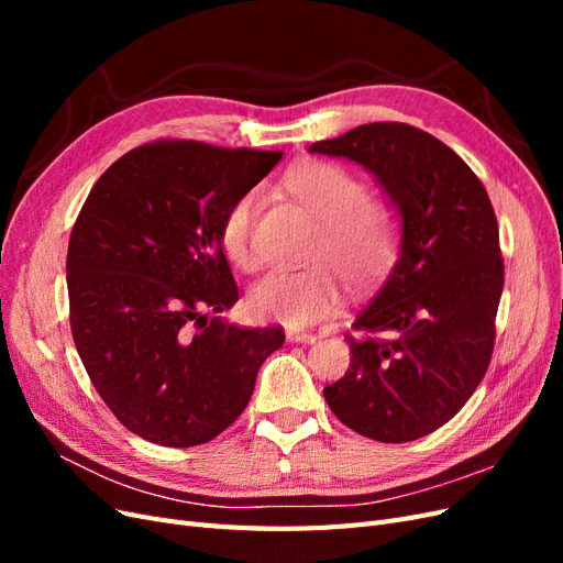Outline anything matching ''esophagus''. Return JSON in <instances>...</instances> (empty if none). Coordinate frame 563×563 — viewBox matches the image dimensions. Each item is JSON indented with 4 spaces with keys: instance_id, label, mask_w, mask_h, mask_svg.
Instances as JSON below:
<instances>
[{
    "instance_id": "esophagus-1",
    "label": "esophagus",
    "mask_w": 563,
    "mask_h": 563,
    "mask_svg": "<svg viewBox=\"0 0 563 563\" xmlns=\"http://www.w3.org/2000/svg\"><path fill=\"white\" fill-rule=\"evenodd\" d=\"M291 343H314L317 335L314 333H308V331H288L286 335Z\"/></svg>"
}]
</instances>
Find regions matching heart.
I'll list each match as a JSON object with an SVG mask.
<instances>
[{"label": "heart", "mask_w": 563, "mask_h": 563, "mask_svg": "<svg viewBox=\"0 0 563 563\" xmlns=\"http://www.w3.org/2000/svg\"><path fill=\"white\" fill-rule=\"evenodd\" d=\"M286 192L319 220V234L308 251L305 269L272 272L251 288L249 308L255 317L286 327H308L340 305V286L329 264L352 286L380 282L401 251V216L395 203L368 195L366 183L335 162H305L284 176ZM261 195L236 197L220 223V246L228 261L244 272L255 269L253 228Z\"/></svg>", "instance_id": "b5f03b06"}]
</instances>
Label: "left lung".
I'll return each instance as SVG.
<instances>
[{
	"label": "left lung",
	"mask_w": 563,
	"mask_h": 563,
	"mask_svg": "<svg viewBox=\"0 0 563 563\" xmlns=\"http://www.w3.org/2000/svg\"><path fill=\"white\" fill-rule=\"evenodd\" d=\"M310 152L364 164L404 220L399 261L356 312L350 368L323 397L356 434L420 439L446 424L488 371L505 284L496 211L472 168L411 124H362Z\"/></svg>",
	"instance_id": "8db88e82"
}]
</instances>
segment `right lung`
<instances>
[{
    "label": "right lung",
    "mask_w": 563,
    "mask_h": 563,
    "mask_svg": "<svg viewBox=\"0 0 563 563\" xmlns=\"http://www.w3.org/2000/svg\"><path fill=\"white\" fill-rule=\"evenodd\" d=\"M284 152L162 139L96 180L67 246L70 329L89 378L152 444H207L242 416L284 329L207 312L240 300L220 246L230 203Z\"/></svg>",
    "instance_id": "add662e5"
}]
</instances>
